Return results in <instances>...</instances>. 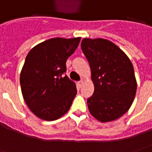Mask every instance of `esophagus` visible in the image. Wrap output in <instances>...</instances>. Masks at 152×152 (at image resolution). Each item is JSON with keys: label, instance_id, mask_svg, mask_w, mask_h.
<instances>
[{"label": "esophagus", "instance_id": "obj_1", "mask_svg": "<svg viewBox=\"0 0 152 152\" xmlns=\"http://www.w3.org/2000/svg\"><path fill=\"white\" fill-rule=\"evenodd\" d=\"M83 84H84V81H83L82 80H80V81H78V86H79V87H81V86H83Z\"/></svg>", "mask_w": 152, "mask_h": 152}]
</instances>
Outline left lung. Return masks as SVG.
<instances>
[{"instance_id": "8db88e82", "label": "left lung", "mask_w": 152, "mask_h": 152, "mask_svg": "<svg viewBox=\"0 0 152 152\" xmlns=\"http://www.w3.org/2000/svg\"><path fill=\"white\" fill-rule=\"evenodd\" d=\"M81 50L94 84V92L87 99L89 112L101 122L115 121L134 102L137 82L133 64L117 45L105 39L85 38Z\"/></svg>"}]
</instances>
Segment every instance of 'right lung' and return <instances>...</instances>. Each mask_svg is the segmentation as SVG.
Segmentation results:
<instances>
[{"instance_id":"1","label":"right lung","mask_w":152,"mask_h":152,"mask_svg":"<svg viewBox=\"0 0 152 152\" xmlns=\"http://www.w3.org/2000/svg\"><path fill=\"white\" fill-rule=\"evenodd\" d=\"M80 37L52 38L28 53L20 74L22 94L37 116L54 121L67 112L76 93L66 75V61L78 47Z\"/></svg>"}]
</instances>
